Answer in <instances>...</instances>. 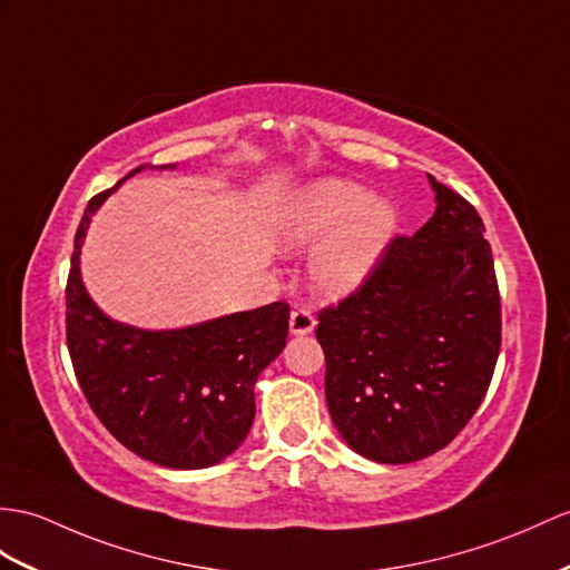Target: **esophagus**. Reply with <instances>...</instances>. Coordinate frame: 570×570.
<instances>
[{
    "label": "esophagus",
    "mask_w": 570,
    "mask_h": 570,
    "mask_svg": "<svg viewBox=\"0 0 570 570\" xmlns=\"http://www.w3.org/2000/svg\"><path fill=\"white\" fill-rule=\"evenodd\" d=\"M316 326V318L312 316L309 309H293V314H289V331L295 333V336H307V333H312Z\"/></svg>",
    "instance_id": "34e87169"
}]
</instances>
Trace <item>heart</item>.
Returning <instances> with one entry per match:
<instances>
[{"instance_id":"heart-1","label":"heart","mask_w":570,"mask_h":570,"mask_svg":"<svg viewBox=\"0 0 570 570\" xmlns=\"http://www.w3.org/2000/svg\"><path fill=\"white\" fill-rule=\"evenodd\" d=\"M396 229V210L384 196H367L353 180L324 178L299 190L281 217L287 246H314L312 281L318 293H351L377 266Z\"/></svg>"}]
</instances>
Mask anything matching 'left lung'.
Returning a JSON list of instances; mask_svg holds the SVG:
<instances>
[{
  "label": "left lung",
  "instance_id": "1",
  "mask_svg": "<svg viewBox=\"0 0 570 570\" xmlns=\"http://www.w3.org/2000/svg\"><path fill=\"white\" fill-rule=\"evenodd\" d=\"M438 210L386 244L353 293L318 312L326 404L372 462L409 464L448 448L476 413L501 353V293L483 222L428 176Z\"/></svg>",
  "mask_w": 570,
  "mask_h": 570
}]
</instances>
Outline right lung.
Here are the masks:
<instances>
[{"instance_id":"add662e5","label":"right lung","mask_w":570,"mask_h":570,"mask_svg":"<svg viewBox=\"0 0 570 570\" xmlns=\"http://www.w3.org/2000/svg\"><path fill=\"white\" fill-rule=\"evenodd\" d=\"M110 190L87 205L65 287L67 351L77 382L96 419L137 456L169 469L213 466L252 430L254 384L285 348L289 304L273 302L178 331L110 322L79 277L81 239Z\"/></svg>"}]
</instances>
